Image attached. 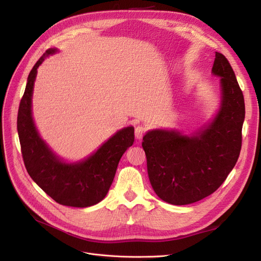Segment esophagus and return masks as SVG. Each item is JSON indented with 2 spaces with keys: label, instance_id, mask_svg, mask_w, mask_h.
Masks as SVG:
<instances>
[{
  "label": "esophagus",
  "instance_id": "1",
  "mask_svg": "<svg viewBox=\"0 0 261 261\" xmlns=\"http://www.w3.org/2000/svg\"><path fill=\"white\" fill-rule=\"evenodd\" d=\"M146 132H147L146 126H144V125H138L137 127L135 128V136H136V138H137V139L143 138V136L145 135Z\"/></svg>",
  "mask_w": 261,
  "mask_h": 261
}]
</instances>
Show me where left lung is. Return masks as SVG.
<instances>
[{
  "mask_svg": "<svg viewBox=\"0 0 261 261\" xmlns=\"http://www.w3.org/2000/svg\"><path fill=\"white\" fill-rule=\"evenodd\" d=\"M212 74L220 77L222 100L215 120L193 136L155 129L144 136L150 183L165 202L188 204L203 199L222 185L242 148L245 102L234 70L216 52Z\"/></svg>",
  "mask_w": 261,
  "mask_h": 261,
  "instance_id": "obj_1",
  "label": "left lung"
}]
</instances>
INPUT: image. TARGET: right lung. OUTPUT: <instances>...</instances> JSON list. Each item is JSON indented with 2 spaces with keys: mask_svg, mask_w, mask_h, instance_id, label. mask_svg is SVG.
<instances>
[{
  "mask_svg": "<svg viewBox=\"0 0 261 261\" xmlns=\"http://www.w3.org/2000/svg\"><path fill=\"white\" fill-rule=\"evenodd\" d=\"M57 49L46 50L30 70L17 115L21 155L30 177L53 200L63 206L85 208L100 202L111 186L122 155L134 144V127H125L96 152L78 163H65L39 136L31 115V97L37 68Z\"/></svg>",
  "mask_w": 261,
  "mask_h": 261,
  "instance_id": "add662e5",
  "label": "right lung"
}]
</instances>
